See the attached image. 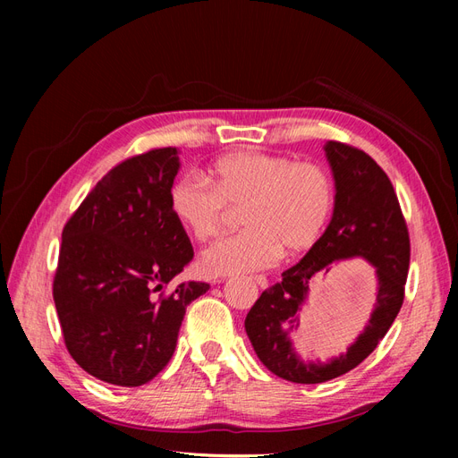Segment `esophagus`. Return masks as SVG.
<instances>
[{"label":"esophagus","mask_w":458,"mask_h":458,"mask_svg":"<svg viewBox=\"0 0 458 458\" xmlns=\"http://www.w3.org/2000/svg\"><path fill=\"white\" fill-rule=\"evenodd\" d=\"M254 281H256V284L259 286V288H267V279L263 275H258V276H254ZM217 283H221V281H217Z\"/></svg>","instance_id":"34e87169"}]
</instances>
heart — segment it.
Listing matches in <instances>:
<instances>
[{"instance_id":"b5f03b06","label":"heart","mask_w":458,"mask_h":458,"mask_svg":"<svg viewBox=\"0 0 458 458\" xmlns=\"http://www.w3.org/2000/svg\"><path fill=\"white\" fill-rule=\"evenodd\" d=\"M200 174L179 177L170 191L175 219L197 241L225 229L231 208L244 206V231L212 244L200 266L208 275H246L267 269L283 248L298 254L311 248L327 227L335 202L328 174L318 164L284 155L241 150Z\"/></svg>"}]
</instances>
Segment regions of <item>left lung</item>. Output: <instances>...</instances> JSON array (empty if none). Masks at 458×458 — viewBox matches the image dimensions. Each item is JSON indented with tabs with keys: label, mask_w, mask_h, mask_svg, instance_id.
<instances>
[{
	"label": "left lung",
	"mask_w": 458,
	"mask_h": 458,
	"mask_svg": "<svg viewBox=\"0 0 458 458\" xmlns=\"http://www.w3.org/2000/svg\"><path fill=\"white\" fill-rule=\"evenodd\" d=\"M327 160L335 177V212L325 233L283 281L263 290L248 311L244 328L259 361L296 384H321L350 372L374 352L390 330L405 296L411 242L390 177L367 152L328 141ZM363 257L377 269V303L364 332L338 358L303 362L289 336L299 326L309 286L340 259Z\"/></svg>",
	"instance_id": "8db88e82"
}]
</instances>
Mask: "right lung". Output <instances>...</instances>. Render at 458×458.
<instances>
[{"label":"right lung","mask_w":458,"mask_h":458,"mask_svg":"<svg viewBox=\"0 0 458 458\" xmlns=\"http://www.w3.org/2000/svg\"><path fill=\"white\" fill-rule=\"evenodd\" d=\"M175 147L114 165L63 229L53 300L68 353L91 377L147 384L168 365L179 327L206 283L164 288L195 256L170 208Z\"/></svg>","instance_id":"add662e5"}]
</instances>
